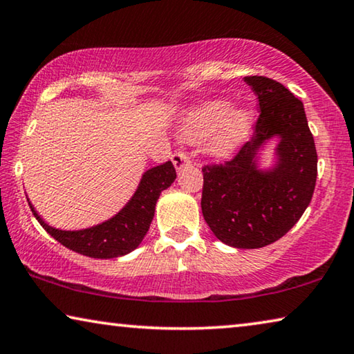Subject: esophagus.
Here are the masks:
<instances>
[{"mask_svg": "<svg viewBox=\"0 0 354 354\" xmlns=\"http://www.w3.org/2000/svg\"><path fill=\"white\" fill-rule=\"evenodd\" d=\"M171 162L176 170H181L183 167H187L190 164V157L186 153H183V151H176V153L171 156Z\"/></svg>", "mask_w": 354, "mask_h": 354, "instance_id": "esophagus-1", "label": "esophagus"}]
</instances>
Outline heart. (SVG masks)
Here are the masks:
<instances>
[{
	"mask_svg": "<svg viewBox=\"0 0 354 354\" xmlns=\"http://www.w3.org/2000/svg\"><path fill=\"white\" fill-rule=\"evenodd\" d=\"M252 124L254 111L249 106H228L225 100H207L186 111L181 133L189 140L205 138L207 154L227 159L248 140Z\"/></svg>",
	"mask_w": 354,
	"mask_h": 354,
	"instance_id": "1",
	"label": "heart"
}]
</instances>
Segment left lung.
<instances>
[{"label":"left lung","mask_w":354,"mask_h":354,"mask_svg":"<svg viewBox=\"0 0 354 354\" xmlns=\"http://www.w3.org/2000/svg\"><path fill=\"white\" fill-rule=\"evenodd\" d=\"M260 116L250 142L232 160L203 167L201 212L216 238L236 249H260L287 234L304 214L317 183V149L298 97L268 77H244ZM278 138L272 167L257 165Z\"/></svg>","instance_id":"1"}]
</instances>
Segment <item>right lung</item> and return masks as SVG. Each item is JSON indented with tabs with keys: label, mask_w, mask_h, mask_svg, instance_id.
Returning <instances> with one entry per match:
<instances>
[{
	"label": "right lung",
	"mask_w": 354,
	"mask_h": 354,
	"mask_svg": "<svg viewBox=\"0 0 354 354\" xmlns=\"http://www.w3.org/2000/svg\"><path fill=\"white\" fill-rule=\"evenodd\" d=\"M175 179L176 170L170 160L149 168L140 179L136 194L120 212L99 225L72 230V232L50 227L37 214L30 200H28V205L44 230L64 248L85 257L110 260V258L126 255L138 248L153 222L156 203L162 190L170 187Z\"/></svg>",
	"instance_id": "add662e5"
}]
</instances>
